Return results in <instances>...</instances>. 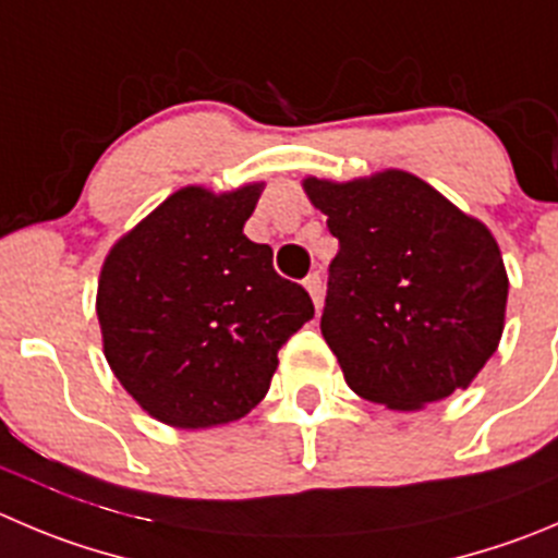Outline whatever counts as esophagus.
Listing matches in <instances>:
<instances>
[{"label":"esophagus","instance_id":"34e87169","mask_svg":"<svg viewBox=\"0 0 558 558\" xmlns=\"http://www.w3.org/2000/svg\"><path fill=\"white\" fill-rule=\"evenodd\" d=\"M304 288L310 290V295H312V301H315V310H320L323 306V279H320V274H310L304 279Z\"/></svg>","mask_w":558,"mask_h":558}]
</instances>
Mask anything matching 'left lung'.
<instances>
[{"label":"left lung","mask_w":558,"mask_h":558,"mask_svg":"<svg viewBox=\"0 0 558 558\" xmlns=\"http://www.w3.org/2000/svg\"><path fill=\"white\" fill-rule=\"evenodd\" d=\"M304 191L339 241L320 331L359 397L416 411L496 353L507 270L496 238L416 174L386 169Z\"/></svg>","instance_id":"obj_1"}]
</instances>
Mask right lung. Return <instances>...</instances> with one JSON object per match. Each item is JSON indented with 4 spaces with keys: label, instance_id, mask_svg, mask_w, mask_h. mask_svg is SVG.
<instances>
[{
    "label": "right lung",
    "instance_id": "right-lung-1",
    "mask_svg": "<svg viewBox=\"0 0 558 558\" xmlns=\"http://www.w3.org/2000/svg\"><path fill=\"white\" fill-rule=\"evenodd\" d=\"M263 183L185 185L111 246L98 279L104 353L123 389L163 424L203 429L246 416L279 348L315 317L310 293L243 235Z\"/></svg>",
    "mask_w": 558,
    "mask_h": 558
}]
</instances>
